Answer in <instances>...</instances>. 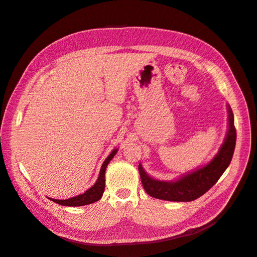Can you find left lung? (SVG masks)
<instances>
[{
	"mask_svg": "<svg viewBox=\"0 0 257 257\" xmlns=\"http://www.w3.org/2000/svg\"><path fill=\"white\" fill-rule=\"evenodd\" d=\"M228 131L225 141L213 160L204 167L182 176L176 181H160L148 176L142 164L138 165L139 175L145 191L154 198L170 201H192L204 195L217 182L226 170L236 146V128L234 114L227 107Z\"/></svg>",
	"mask_w": 257,
	"mask_h": 257,
	"instance_id": "1",
	"label": "left lung"
}]
</instances>
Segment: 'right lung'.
<instances>
[{"instance_id": "1", "label": "right lung", "mask_w": 257, "mask_h": 257, "mask_svg": "<svg viewBox=\"0 0 257 257\" xmlns=\"http://www.w3.org/2000/svg\"><path fill=\"white\" fill-rule=\"evenodd\" d=\"M118 152V149L112 150V152L108 155V158L104 161L102 167H100V172L99 176L97 178V180L95 184L90 188L89 190L85 191L83 194H80V195H77L75 197L68 198V199H53L50 198L54 203H57L62 206H69V207H78V206H85V205H90L92 203H95L100 197L103 196V193L105 191V172H106V167L108 165L112 158L115 155V153Z\"/></svg>"}]
</instances>
